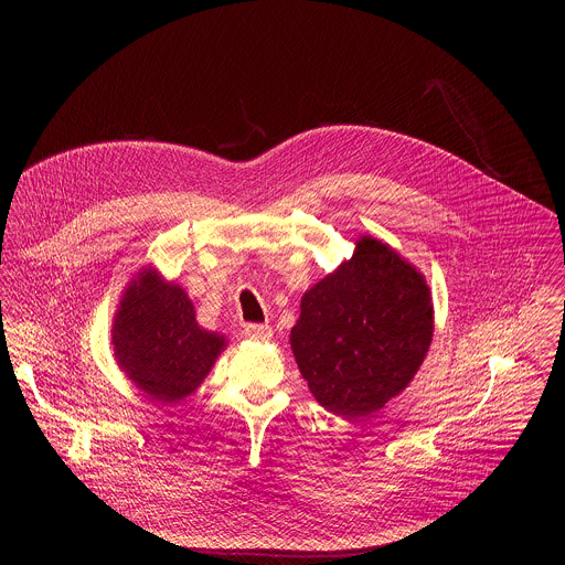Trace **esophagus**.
Returning a JSON list of instances; mask_svg holds the SVG:
<instances>
[{
    "instance_id": "esophagus-1",
    "label": "esophagus",
    "mask_w": 565,
    "mask_h": 565,
    "mask_svg": "<svg viewBox=\"0 0 565 565\" xmlns=\"http://www.w3.org/2000/svg\"><path fill=\"white\" fill-rule=\"evenodd\" d=\"M243 334L252 341H267V339H271V326H267V323H247L243 328Z\"/></svg>"
}]
</instances>
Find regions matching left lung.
<instances>
[{
	"mask_svg": "<svg viewBox=\"0 0 565 565\" xmlns=\"http://www.w3.org/2000/svg\"><path fill=\"white\" fill-rule=\"evenodd\" d=\"M291 350L311 394L356 419L398 396L433 339L430 291L392 247L363 237L348 263L309 289Z\"/></svg>",
	"mask_w": 565,
	"mask_h": 565,
	"instance_id": "left-lung-1",
	"label": "left lung"
}]
</instances>
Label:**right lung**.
<instances>
[{
  "label": "right lung",
  "mask_w": 565,
  "mask_h": 565,
  "mask_svg": "<svg viewBox=\"0 0 565 565\" xmlns=\"http://www.w3.org/2000/svg\"><path fill=\"white\" fill-rule=\"evenodd\" d=\"M115 356L152 401L186 398L226 345L224 337L195 323L191 300L175 285L148 271L135 280L113 326Z\"/></svg>",
  "instance_id": "obj_1"
}]
</instances>
